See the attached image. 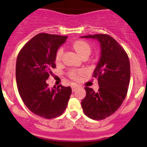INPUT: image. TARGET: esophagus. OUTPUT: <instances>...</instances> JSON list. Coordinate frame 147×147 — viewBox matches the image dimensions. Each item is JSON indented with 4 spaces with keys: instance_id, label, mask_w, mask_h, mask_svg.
<instances>
[{
    "instance_id": "obj_1",
    "label": "esophagus",
    "mask_w": 147,
    "mask_h": 147,
    "mask_svg": "<svg viewBox=\"0 0 147 147\" xmlns=\"http://www.w3.org/2000/svg\"><path fill=\"white\" fill-rule=\"evenodd\" d=\"M78 87H79V86H78V84H72V85L71 86V87H72V92H75V90H76V89L78 88Z\"/></svg>"
}]
</instances>
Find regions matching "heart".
I'll list each match as a JSON object with an SVG mask.
<instances>
[{
	"instance_id": "heart-1",
	"label": "heart",
	"mask_w": 147,
	"mask_h": 147,
	"mask_svg": "<svg viewBox=\"0 0 147 147\" xmlns=\"http://www.w3.org/2000/svg\"><path fill=\"white\" fill-rule=\"evenodd\" d=\"M72 47H73L74 50L77 52L78 55L80 56H82L84 54H90L91 53V46L89 45L87 42L83 40H77L75 42H73L72 44ZM63 48H59L57 50L55 54V61L57 63L60 61L61 60L62 55H63ZM81 75L80 71H77V70H71L69 72V76L72 79L75 80H79L80 75Z\"/></svg>"
}]
</instances>
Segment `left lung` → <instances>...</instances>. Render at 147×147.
I'll return each mask as SVG.
<instances>
[{
	"mask_svg": "<svg viewBox=\"0 0 147 147\" xmlns=\"http://www.w3.org/2000/svg\"><path fill=\"white\" fill-rule=\"evenodd\" d=\"M81 38L97 39L101 57L93 74L98 80V92L84 87L86 96L81 105L89 118L105 119L119 108L127 96L130 81V63L127 53L110 35L95 34Z\"/></svg>",
	"mask_w": 147,
	"mask_h": 147,
	"instance_id": "1",
	"label": "left lung"
}]
</instances>
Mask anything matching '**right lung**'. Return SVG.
Listing matches in <instances>:
<instances>
[{
  "instance_id": "obj_1",
  "label": "right lung",
  "mask_w": 147,
  "mask_h": 147,
  "mask_svg": "<svg viewBox=\"0 0 147 147\" xmlns=\"http://www.w3.org/2000/svg\"><path fill=\"white\" fill-rule=\"evenodd\" d=\"M67 36L39 33L26 44L16 60V83L28 109L38 116L53 119L63 114L72 93L62 84L50 88L46 80L55 68V54Z\"/></svg>"
}]
</instances>
